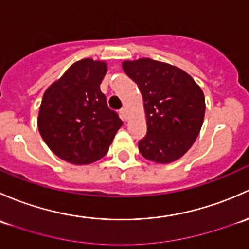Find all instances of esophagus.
<instances>
[{"label": "esophagus", "mask_w": 249, "mask_h": 249, "mask_svg": "<svg viewBox=\"0 0 249 249\" xmlns=\"http://www.w3.org/2000/svg\"><path fill=\"white\" fill-rule=\"evenodd\" d=\"M121 112H122V116H124V120H128V115H129V114H128V109H127V107H122V110H121Z\"/></svg>", "instance_id": "1"}]
</instances>
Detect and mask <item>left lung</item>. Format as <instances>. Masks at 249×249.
<instances>
[{"instance_id": "8db88e82", "label": "left lung", "mask_w": 249, "mask_h": 249, "mask_svg": "<svg viewBox=\"0 0 249 249\" xmlns=\"http://www.w3.org/2000/svg\"><path fill=\"white\" fill-rule=\"evenodd\" d=\"M122 68L142 96L147 134L139 142L140 153L157 164L180 160L204 122L206 104L200 86L181 68L148 57L125 60Z\"/></svg>"}]
</instances>
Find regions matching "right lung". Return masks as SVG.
Returning a JSON list of instances; mask_svg holds the SVG:
<instances>
[{
	"label": "right lung",
	"mask_w": 249,
	"mask_h": 249,
	"mask_svg": "<svg viewBox=\"0 0 249 249\" xmlns=\"http://www.w3.org/2000/svg\"><path fill=\"white\" fill-rule=\"evenodd\" d=\"M107 63L76 61L45 89L38 112V130L57 157L75 165L103 158L122 125L101 91Z\"/></svg>",
	"instance_id": "right-lung-1"
}]
</instances>
